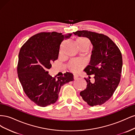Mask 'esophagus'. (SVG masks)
I'll return each instance as SVG.
<instances>
[{
    "label": "esophagus",
    "instance_id": "obj_1",
    "mask_svg": "<svg viewBox=\"0 0 135 135\" xmlns=\"http://www.w3.org/2000/svg\"><path fill=\"white\" fill-rule=\"evenodd\" d=\"M78 77V75H74V76H73V78H74V80H75V79H77Z\"/></svg>",
    "mask_w": 135,
    "mask_h": 135
}]
</instances>
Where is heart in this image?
<instances>
[{
  "label": "heart",
  "mask_w": 135,
  "mask_h": 135,
  "mask_svg": "<svg viewBox=\"0 0 135 135\" xmlns=\"http://www.w3.org/2000/svg\"><path fill=\"white\" fill-rule=\"evenodd\" d=\"M75 43L80 50H87L90 45L89 40L85 37L78 38L75 41ZM83 63L82 61L78 60H72L69 62L68 65V69L69 70L73 73H78L83 68Z\"/></svg>",
  "instance_id": "heart-1"
}]
</instances>
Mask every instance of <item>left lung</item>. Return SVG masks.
<instances>
[{
  "mask_svg": "<svg viewBox=\"0 0 135 135\" xmlns=\"http://www.w3.org/2000/svg\"><path fill=\"white\" fill-rule=\"evenodd\" d=\"M73 33L88 38L93 45L90 62L84 70L89 75L88 78H84L87 87L80 95L91 107L101 105L110 99L120 82L123 65L121 52L103 34L87 30ZM91 75L94 78L92 82L90 80Z\"/></svg>",
  "mask_w": 135,
  "mask_h": 135,
  "instance_id": "left-lung-1",
  "label": "left lung"
}]
</instances>
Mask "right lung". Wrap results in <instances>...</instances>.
<instances>
[{"label": "right lung", "mask_w": 135, "mask_h": 135, "mask_svg": "<svg viewBox=\"0 0 135 135\" xmlns=\"http://www.w3.org/2000/svg\"><path fill=\"white\" fill-rule=\"evenodd\" d=\"M71 35L41 32L31 36L20 49L17 68L19 80L28 99L40 107L55 103L61 87L74 80L70 73L56 78L48 71L58 59L61 43Z\"/></svg>", "instance_id": "1"}]
</instances>
